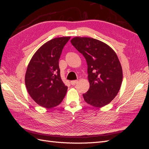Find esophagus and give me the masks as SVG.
Returning <instances> with one entry per match:
<instances>
[{
  "label": "esophagus",
  "mask_w": 149,
  "mask_h": 149,
  "mask_svg": "<svg viewBox=\"0 0 149 149\" xmlns=\"http://www.w3.org/2000/svg\"><path fill=\"white\" fill-rule=\"evenodd\" d=\"M78 83V81H70V84L72 85V86H74V85Z\"/></svg>",
  "instance_id": "34e87169"
}]
</instances>
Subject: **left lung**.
Masks as SVG:
<instances>
[{
    "label": "left lung",
    "mask_w": 149,
    "mask_h": 149,
    "mask_svg": "<svg viewBox=\"0 0 149 149\" xmlns=\"http://www.w3.org/2000/svg\"><path fill=\"white\" fill-rule=\"evenodd\" d=\"M72 45L86 59L90 88L83 94L90 105L100 107L111 102L121 86L122 68L115 52L107 44L87 37H75Z\"/></svg>",
    "instance_id": "8db88e82"
}]
</instances>
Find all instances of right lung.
<instances>
[{
	"label": "right lung",
	"instance_id": "obj_1",
	"mask_svg": "<svg viewBox=\"0 0 149 149\" xmlns=\"http://www.w3.org/2000/svg\"><path fill=\"white\" fill-rule=\"evenodd\" d=\"M70 37L49 41L33 55L28 65L25 83L31 98L40 105L51 108L62 102L68 87L61 80L59 59Z\"/></svg>",
	"mask_w": 149,
	"mask_h": 149
}]
</instances>
